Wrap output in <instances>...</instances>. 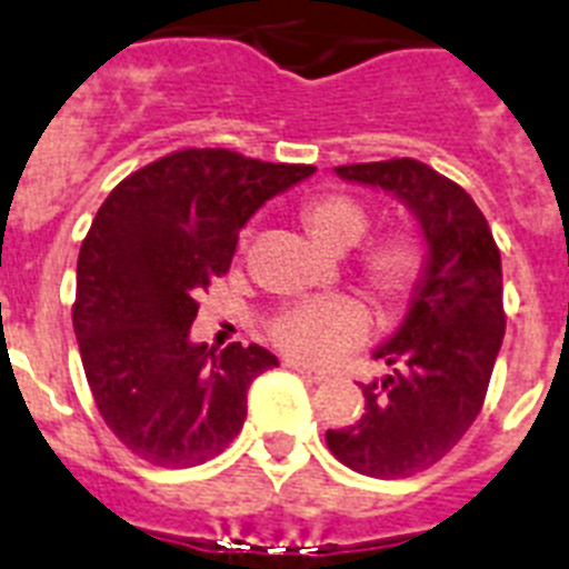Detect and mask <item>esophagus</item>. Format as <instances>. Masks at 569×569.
I'll return each mask as SVG.
<instances>
[{"label":"esophagus","mask_w":569,"mask_h":569,"mask_svg":"<svg viewBox=\"0 0 569 569\" xmlns=\"http://www.w3.org/2000/svg\"><path fill=\"white\" fill-rule=\"evenodd\" d=\"M284 366L288 368H293L296 373H299V377H302V380H308V382H325L328 380V377H325L322 371H317V368H310V366H305V362H296V359H284Z\"/></svg>","instance_id":"1"}]
</instances>
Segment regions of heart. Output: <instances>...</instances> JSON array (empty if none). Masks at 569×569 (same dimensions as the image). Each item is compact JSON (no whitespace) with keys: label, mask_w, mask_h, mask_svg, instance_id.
<instances>
[{"label":"heart","mask_w":569,"mask_h":569,"mask_svg":"<svg viewBox=\"0 0 569 569\" xmlns=\"http://www.w3.org/2000/svg\"><path fill=\"white\" fill-rule=\"evenodd\" d=\"M302 224L319 250L342 256L362 241L368 210L339 192H328L302 207ZM426 273V250L409 232L377 238L359 259V279L382 310H400ZM371 331L368 310L348 296L284 308L267 325L270 342L305 366L325 368L362 345Z\"/></svg>","instance_id":"heart-1"}]
</instances>
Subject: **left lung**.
Returning a JSON list of instances; mask_svg holds the SVG:
<instances>
[{
  "label": "left lung",
  "mask_w": 569,
  "mask_h": 569,
  "mask_svg": "<svg viewBox=\"0 0 569 569\" xmlns=\"http://www.w3.org/2000/svg\"><path fill=\"white\" fill-rule=\"evenodd\" d=\"M337 174L406 203L429 259L402 325L373 351L391 371L362 386L366 415L325 440L353 472L409 478L449 455L480 415L507 331L501 250L472 196L420 160L348 163Z\"/></svg>",
  "instance_id": "8db88e82"
}]
</instances>
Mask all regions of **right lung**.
<instances>
[{"mask_svg": "<svg viewBox=\"0 0 569 569\" xmlns=\"http://www.w3.org/2000/svg\"><path fill=\"white\" fill-rule=\"evenodd\" d=\"M317 167L181 149L111 189L82 238L71 319L97 411L167 469L216 458L241 431L247 388L279 366L261 345H196L198 296L230 270L238 230Z\"/></svg>", "mask_w": 569, "mask_h": 569, "instance_id": "1", "label": "right lung"}]
</instances>
